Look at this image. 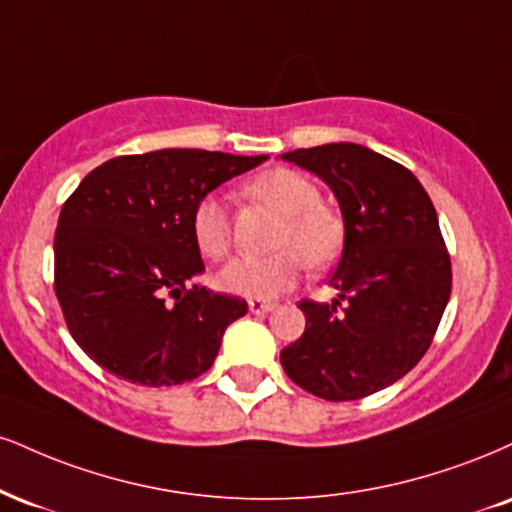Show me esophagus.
Instances as JSON below:
<instances>
[{
  "mask_svg": "<svg viewBox=\"0 0 512 512\" xmlns=\"http://www.w3.org/2000/svg\"><path fill=\"white\" fill-rule=\"evenodd\" d=\"M276 307V303H269V300H248V310L252 315H267V312H272Z\"/></svg>",
  "mask_w": 512,
  "mask_h": 512,
  "instance_id": "esophagus-1",
  "label": "esophagus"
}]
</instances>
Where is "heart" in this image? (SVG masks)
I'll return each instance as SVG.
<instances>
[{
	"label": "heart",
	"mask_w": 512,
	"mask_h": 512,
	"mask_svg": "<svg viewBox=\"0 0 512 512\" xmlns=\"http://www.w3.org/2000/svg\"><path fill=\"white\" fill-rule=\"evenodd\" d=\"M245 193L264 202L281 221L274 245L279 250L267 257H236L219 272V286L243 298L272 300L291 291L305 269L326 267L336 260L343 243L341 217L324 202L310 178L293 169H267L245 183ZM190 231L197 250L209 260H221L231 248V214L224 200L205 195L190 217Z\"/></svg>",
	"instance_id": "heart-1"
}]
</instances>
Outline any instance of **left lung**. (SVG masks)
<instances>
[{"mask_svg": "<svg viewBox=\"0 0 512 512\" xmlns=\"http://www.w3.org/2000/svg\"><path fill=\"white\" fill-rule=\"evenodd\" d=\"M322 178L343 214L334 303L303 300L305 331L281 350L300 389L357 400L396 384L432 346L451 298V257L412 171L355 143L281 155Z\"/></svg>", "mask_w": 512, "mask_h": 512, "instance_id": "left-lung-1", "label": "left lung"}]
</instances>
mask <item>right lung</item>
<instances>
[{"mask_svg":"<svg viewBox=\"0 0 512 512\" xmlns=\"http://www.w3.org/2000/svg\"><path fill=\"white\" fill-rule=\"evenodd\" d=\"M264 159L169 147L114 157L80 181L59 214L54 291L90 360L143 386H176L212 367L248 303L197 286L205 262L190 217Z\"/></svg>","mask_w":512,"mask_h":512,"instance_id":"1","label":"right lung"}]
</instances>
